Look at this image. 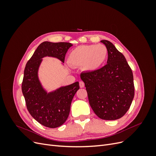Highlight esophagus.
<instances>
[{
    "mask_svg": "<svg viewBox=\"0 0 156 156\" xmlns=\"http://www.w3.org/2000/svg\"><path fill=\"white\" fill-rule=\"evenodd\" d=\"M79 86H80V88H83V87H84V82L80 81V82H79Z\"/></svg>",
    "mask_w": 156,
    "mask_h": 156,
    "instance_id": "34e87169",
    "label": "esophagus"
}]
</instances>
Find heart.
Returning a JSON list of instances; mask_svg holds the SVG:
<instances>
[{"instance_id":"b5f03b06","label":"heart","mask_w":156,"mask_h":156,"mask_svg":"<svg viewBox=\"0 0 156 156\" xmlns=\"http://www.w3.org/2000/svg\"><path fill=\"white\" fill-rule=\"evenodd\" d=\"M107 49L104 45H79L70 52L68 63L72 67H81L88 72L100 69L107 57Z\"/></svg>"}]
</instances>
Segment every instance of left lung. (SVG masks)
Segmentation results:
<instances>
[{"mask_svg": "<svg viewBox=\"0 0 156 156\" xmlns=\"http://www.w3.org/2000/svg\"><path fill=\"white\" fill-rule=\"evenodd\" d=\"M107 49V64L94 72L81 74L90 105L101 119L115 120L123 116L134 98L133 75L123 54L111 41H101Z\"/></svg>", "mask_w": 156, "mask_h": 156, "instance_id": "obj_1", "label": "left lung"}]
</instances>
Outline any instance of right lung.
I'll return each instance as SVG.
<instances>
[{"instance_id":"right-lung-1","label":"right lung","mask_w":156,"mask_h":156,"mask_svg":"<svg viewBox=\"0 0 156 156\" xmlns=\"http://www.w3.org/2000/svg\"><path fill=\"white\" fill-rule=\"evenodd\" d=\"M72 45L68 42H42L27 62L24 70L22 92L27 109L37 122L50 128L58 127L66 121L71 103L79 89V84L77 81L48 92L38 76L40 66L42 58L46 56L57 58L64 65L65 55Z\"/></svg>"}]
</instances>
